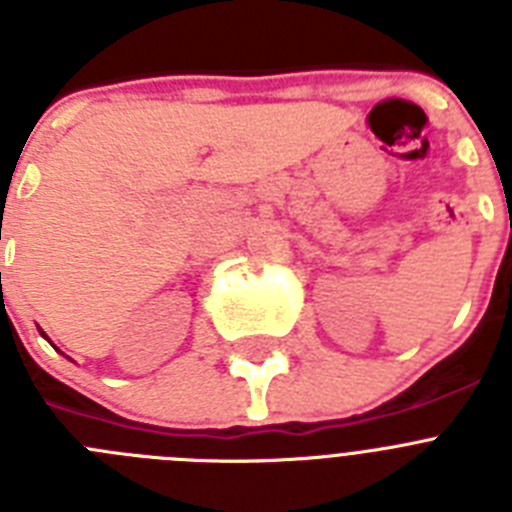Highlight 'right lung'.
<instances>
[{"label": "right lung", "mask_w": 512, "mask_h": 512, "mask_svg": "<svg viewBox=\"0 0 512 512\" xmlns=\"http://www.w3.org/2000/svg\"><path fill=\"white\" fill-rule=\"evenodd\" d=\"M40 336H43V338H45V333H43V330H40Z\"/></svg>", "instance_id": "obj_1"}]
</instances>
